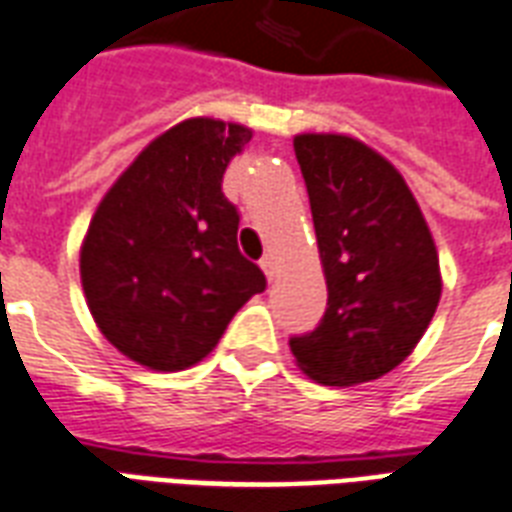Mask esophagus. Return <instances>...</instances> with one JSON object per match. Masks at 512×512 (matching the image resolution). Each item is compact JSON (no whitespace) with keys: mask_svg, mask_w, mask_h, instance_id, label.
I'll return each mask as SVG.
<instances>
[{"mask_svg":"<svg viewBox=\"0 0 512 512\" xmlns=\"http://www.w3.org/2000/svg\"><path fill=\"white\" fill-rule=\"evenodd\" d=\"M259 267H261V272L267 275L269 283H272V280H275V277H277V264H275V261H272V259H269V256H267V259H261V261H259Z\"/></svg>","mask_w":512,"mask_h":512,"instance_id":"esophagus-1","label":"esophagus"}]
</instances>
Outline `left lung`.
Segmentation results:
<instances>
[{
    "label": "left lung",
    "instance_id": "left-lung-1",
    "mask_svg": "<svg viewBox=\"0 0 512 512\" xmlns=\"http://www.w3.org/2000/svg\"><path fill=\"white\" fill-rule=\"evenodd\" d=\"M293 152L310 192L328 307L291 339L312 382L352 387L390 374L414 352L441 301L433 232L406 178L344 133H299Z\"/></svg>",
    "mask_w": 512,
    "mask_h": 512
}]
</instances>
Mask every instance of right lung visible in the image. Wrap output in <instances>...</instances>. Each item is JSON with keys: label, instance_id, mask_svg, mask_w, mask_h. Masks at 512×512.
<instances>
[{"label": "right lung", "instance_id": "1", "mask_svg": "<svg viewBox=\"0 0 512 512\" xmlns=\"http://www.w3.org/2000/svg\"><path fill=\"white\" fill-rule=\"evenodd\" d=\"M251 138L240 122L189 117L149 141L95 208L79 248L87 310L138 366L184 371L208 358L267 285L237 248L240 216L221 192Z\"/></svg>", "mask_w": 512, "mask_h": 512}]
</instances>
